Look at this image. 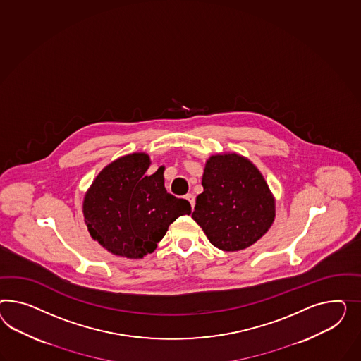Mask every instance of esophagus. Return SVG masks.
I'll list each match as a JSON object with an SVG mask.
<instances>
[{
    "mask_svg": "<svg viewBox=\"0 0 361 361\" xmlns=\"http://www.w3.org/2000/svg\"><path fill=\"white\" fill-rule=\"evenodd\" d=\"M186 200L189 201V204L192 205V207H195V195H192V193H188V195H185Z\"/></svg>",
    "mask_w": 361,
    "mask_h": 361,
    "instance_id": "esophagus-1",
    "label": "esophagus"
}]
</instances>
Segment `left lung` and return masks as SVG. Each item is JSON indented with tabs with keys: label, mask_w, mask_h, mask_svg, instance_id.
Masks as SVG:
<instances>
[{
	"label": "left lung",
	"mask_w": 361,
	"mask_h": 361,
	"mask_svg": "<svg viewBox=\"0 0 361 361\" xmlns=\"http://www.w3.org/2000/svg\"><path fill=\"white\" fill-rule=\"evenodd\" d=\"M202 186L192 218L216 248L240 251L271 228L276 216L274 195L262 172L245 156L236 152L210 156Z\"/></svg>",
	"instance_id": "obj_1"
}]
</instances>
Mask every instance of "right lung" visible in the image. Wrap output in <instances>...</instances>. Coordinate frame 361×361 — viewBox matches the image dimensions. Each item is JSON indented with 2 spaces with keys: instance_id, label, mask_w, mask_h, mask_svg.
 Returning a JSON list of instances; mask_svg holds the SVG:
<instances>
[{
  "instance_id": "add662e5",
  "label": "right lung",
  "mask_w": 361,
  "mask_h": 361,
  "mask_svg": "<svg viewBox=\"0 0 361 361\" xmlns=\"http://www.w3.org/2000/svg\"><path fill=\"white\" fill-rule=\"evenodd\" d=\"M146 152L121 156L107 164L84 195L82 214L90 236L106 251L127 259L152 254L169 224L192 207L169 195L164 166L147 176Z\"/></svg>"
}]
</instances>
